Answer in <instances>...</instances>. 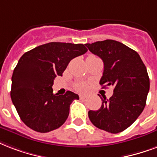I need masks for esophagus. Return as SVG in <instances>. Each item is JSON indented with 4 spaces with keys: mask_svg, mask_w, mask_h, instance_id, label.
<instances>
[{
    "mask_svg": "<svg viewBox=\"0 0 157 157\" xmlns=\"http://www.w3.org/2000/svg\"><path fill=\"white\" fill-rule=\"evenodd\" d=\"M79 98H81V99H84V98H87V96L84 95V94H81V95L79 96Z\"/></svg>",
    "mask_w": 157,
    "mask_h": 157,
    "instance_id": "esophagus-1",
    "label": "esophagus"
}]
</instances>
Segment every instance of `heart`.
I'll return each mask as SVG.
<instances>
[{
    "instance_id": "1",
    "label": "heart",
    "mask_w": 157,
    "mask_h": 157,
    "mask_svg": "<svg viewBox=\"0 0 157 157\" xmlns=\"http://www.w3.org/2000/svg\"><path fill=\"white\" fill-rule=\"evenodd\" d=\"M76 89L79 90V91H83L87 88V85L85 84L84 82H78L77 84L75 85Z\"/></svg>"
}]
</instances>
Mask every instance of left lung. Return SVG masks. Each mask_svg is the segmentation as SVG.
<instances>
[{
	"label": "left lung",
	"mask_w": 157,
	"mask_h": 157,
	"mask_svg": "<svg viewBox=\"0 0 157 157\" xmlns=\"http://www.w3.org/2000/svg\"><path fill=\"white\" fill-rule=\"evenodd\" d=\"M85 45L104 63L100 84L103 88L114 87L110 99L101 98L99 110L88 111L89 120L100 129L120 133L138 119L145 107L150 88L147 68L138 52L115 40Z\"/></svg>",
	"instance_id": "1"
}]
</instances>
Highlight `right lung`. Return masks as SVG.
<instances>
[{"label": "right lung", "mask_w": 157, "mask_h": 157, "mask_svg": "<svg viewBox=\"0 0 157 157\" xmlns=\"http://www.w3.org/2000/svg\"><path fill=\"white\" fill-rule=\"evenodd\" d=\"M87 52L86 45L49 42L25 52L12 75L10 97L21 120L33 130L47 133L67 120L78 94L53 93L55 78L62 76L72 59Z\"/></svg>", "instance_id": "obj_1"}]
</instances>
